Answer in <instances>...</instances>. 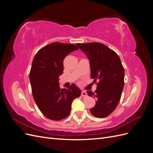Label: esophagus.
I'll return each instance as SVG.
<instances>
[{
	"mask_svg": "<svg viewBox=\"0 0 153 153\" xmlns=\"http://www.w3.org/2000/svg\"><path fill=\"white\" fill-rule=\"evenodd\" d=\"M81 95H82V97H86L87 96V92L85 91H82V94Z\"/></svg>",
	"mask_w": 153,
	"mask_h": 153,
	"instance_id": "esophagus-1",
	"label": "esophagus"
}]
</instances>
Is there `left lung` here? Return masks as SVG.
<instances>
[{"instance_id":"obj_1","label":"left lung","mask_w":153,"mask_h":153,"mask_svg":"<svg viewBox=\"0 0 153 153\" xmlns=\"http://www.w3.org/2000/svg\"><path fill=\"white\" fill-rule=\"evenodd\" d=\"M89 60L91 76L98 81L96 90L87 91L96 98V105L90 109L96 117H107L117 107L124 84V69L119 55L106 45L100 43H77Z\"/></svg>"}]
</instances>
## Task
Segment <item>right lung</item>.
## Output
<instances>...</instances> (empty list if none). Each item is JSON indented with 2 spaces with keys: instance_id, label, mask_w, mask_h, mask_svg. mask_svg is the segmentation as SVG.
<instances>
[{
  "instance_id": "right-lung-1",
  "label": "right lung",
  "mask_w": 153,
  "mask_h": 153,
  "mask_svg": "<svg viewBox=\"0 0 153 153\" xmlns=\"http://www.w3.org/2000/svg\"><path fill=\"white\" fill-rule=\"evenodd\" d=\"M78 50L73 44L52 43L41 48L34 57L29 74L32 96L46 117L52 121L66 118L73 100L81 91L75 84L61 89L59 76L63 73V61L66 55Z\"/></svg>"
}]
</instances>
